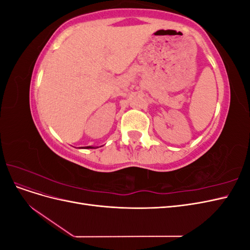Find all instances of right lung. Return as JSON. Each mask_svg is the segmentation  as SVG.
<instances>
[{"label":"right lung","mask_w":250,"mask_h":250,"mask_svg":"<svg viewBox=\"0 0 250 250\" xmlns=\"http://www.w3.org/2000/svg\"><path fill=\"white\" fill-rule=\"evenodd\" d=\"M94 148H98V147H93V146H87V147H85V149H94Z\"/></svg>","instance_id":"add662e5"}]
</instances>
